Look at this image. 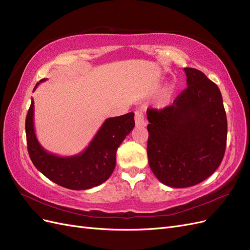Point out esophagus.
I'll use <instances>...</instances> for the list:
<instances>
[{
  "instance_id": "1",
  "label": "esophagus",
  "mask_w": 250,
  "mask_h": 250,
  "mask_svg": "<svg viewBox=\"0 0 250 250\" xmlns=\"http://www.w3.org/2000/svg\"><path fill=\"white\" fill-rule=\"evenodd\" d=\"M134 120H135V124H137V126H145L146 125L145 117H144L143 112L140 110H135Z\"/></svg>"
}]
</instances>
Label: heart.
<instances>
[{
	"label": "heart",
	"instance_id": "b5f03b06",
	"mask_svg": "<svg viewBox=\"0 0 250 250\" xmlns=\"http://www.w3.org/2000/svg\"><path fill=\"white\" fill-rule=\"evenodd\" d=\"M172 94H173V88L172 87H169L165 90V93L163 94L162 96V99H161V104L162 105H166L168 104L171 100L172 98Z\"/></svg>",
	"mask_w": 250,
	"mask_h": 250
}]
</instances>
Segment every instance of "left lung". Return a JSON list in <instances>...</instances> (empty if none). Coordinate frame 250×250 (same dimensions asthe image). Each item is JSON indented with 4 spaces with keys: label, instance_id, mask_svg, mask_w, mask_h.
<instances>
[{
    "label": "left lung",
    "instance_id": "left-lung-1",
    "mask_svg": "<svg viewBox=\"0 0 250 250\" xmlns=\"http://www.w3.org/2000/svg\"><path fill=\"white\" fill-rule=\"evenodd\" d=\"M188 87L170 106L147 109V154L156 178L172 188L197 185L221 164L228 120L220 89L201 71L185 67Z\"/></svg>",
    "mask_w": 250,
    "mask_h": 250
}]
</instances>
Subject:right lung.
<instances>
[{"label": "right lung", "mask_w": 250, "mask_h": 250, "mask_svg": "<svg viewBox=\"0 0 250 250\" xmlns=\"http://www.w3.org/2000/svg\"><path fill=\"white\" fill-rule=\"evenodd\" d=\"M40 82L36 83L34 89ZM33 109L34 102L31 100L26 117L29 156L35 168L44 176L70 190H87L106 181L116 167L118 147L135 125L133 112L108 118L83 152L73 156H58L44 150L37 141Z\"/></svg>", "instance_id": "right-lung-1"}]
</instances>
